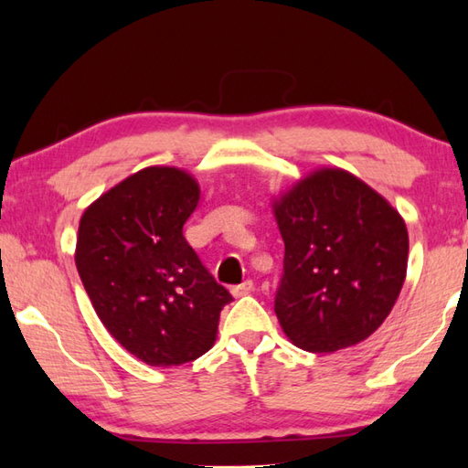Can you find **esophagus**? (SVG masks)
I'll list each match as a JSON object with an SVG mask.
<instances>
[{"label":"esophagus","mask_w":468,"mask_h":468,"mask_svg":"<svg viewBox=\"0 0 468 468\" xmlns=\"http://www.w3.org/2000/svg\"><path fill=\"white\" fill-rule=\"evenodd\" d=\"M253 290H255V283H253L251 280H247V282H243V283H239V285H235L231 292H233L235 297H241V295L251 293Z\"/></svg>","instance_id":"esophagus-1"}]
</instances>
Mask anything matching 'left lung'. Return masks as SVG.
<instances>
[{"mask_svg": "<svg viewBox=\"0 0 468 468\" xmlns=\"http://www.w3.org/2000/svg\"><path fill=\"white\" fill-rule=\"evenodd\" d=\"M285 243L275 314L305 352L372 335L392 312L409 265L399 211L354 175L322 168L273 205Z\"/></svg>", "mask_w": 468, "mask_h": 468, "instance_id": "left-lung-1", "label": "left lung"}]
</instances>
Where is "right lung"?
I'll use <instances>...</instances> for the list:
<instances>
[{
	"instance_id": "1",
	"label": "right lung",
	"mask_w": 468,
	"mask_h": 468,
	"mask_svg": "<svg viewBox=\"0 0 468 468\" xmlns=\"http://www.w3.org/2000/svg\"><path fill=\"white\" fill-rule=\"evenodd\" d=\"M198 185L173 166H148L86 208L76 267L101 322L148 366H178L211 350L233 302L183 235Z\"/></svg>"
}]
</instances>
